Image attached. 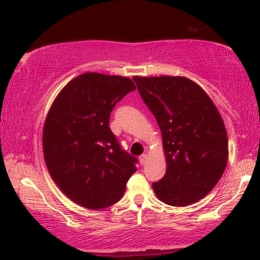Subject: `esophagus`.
<instances>
[{
    "mask_svg": "<svg viewBox=\"0 0 260 260\" xmlns=\"http://www.w3.org/2000/svg\"><path fill=\"white\" fill-rule=\"evenodd\" d=\"M138 159H140V163H141V165L143 166V165H145V163L148 162V155H147V154L141 155V156H140V158H138Z\"/></svg>",
    "mask_w": 260,
    "mask_h": 260,
    "instance_id": "esophagus-1",
    "label": "esophagus"
}]
</instances>
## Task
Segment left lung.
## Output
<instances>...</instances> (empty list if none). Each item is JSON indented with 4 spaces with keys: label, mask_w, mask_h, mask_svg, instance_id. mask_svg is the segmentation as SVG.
<instances>
[{
    "label": "left lung",
    "mask_w": 260,
    "mask_h": 260,
    "mask_svg": "<svg viewBox=\"0 0 260 260\" xmlns=\"http://www.w3.org/2000/svg\"><path fill=\"white\" fill-rule=\"evenodd\" d=\"M162 134L166 175L152 183L156 197L183 207L205 198L229 159L225 124L209 95L184 77H134Z\"/></svg>",
    "instance_id": "1"
}]
</instances>
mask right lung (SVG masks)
I'll return each instance as SVG.
<instances>
[{"instance_id": "add662e5", "label": "right lung", "mask_w": 260, "mask_h": 260, "mask_svg": "<svg viewBox=\"0 0 260 260\" xmlns=\"http://www.w3.org/2000/svg\"><path fill=\"white\" fill-rule=\"evenodd\" d=\"M136 90L130 78L87 72L66 84L46 117L42 149L60 190L81 207L102 209L120 200L137 158L120 149L110 113Z\"/></svg>"}]
</instances>
